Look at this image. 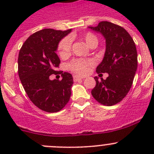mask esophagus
Returning <instances> with one entry per match:
<instances>
[{
  "mask_svg": "<svg viewBox=\"0 0 154 154\" xmlns=\"http://www.w3.org/2000/svg\"><path fill=\"white\" fill-rule=\"evenodd\" d=\"M84 77H81L79 75H74L73 76V79H74L75 82H77L80 79H83Z\"/></svg>",
  "mask_w": 154,
  "mask_h": 154,
  "instance_id": "esophagus-1",
  "label": "esophagus"
}]
</instances>
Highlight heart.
Instances as JSON below:
<instances>
[{
  "label": "heart",
  "mask_w": 154,
  "mask_h": 154,
  "mask_svg": "<svg viewBox=\"0 0 154 154\" xmlns=\"http://www.w3.org/2000/svg\"><path fill=\"white\" fill-rule=\"evenodd\" d=\"M82 40L85 42V44L88 46H92L93 45H97V38L92 33L88 32L82 36ZM71 50V39L69 38H64L62 42L59 43L58 45V51L61 56H66L69 54ZM92 64L91 61H85L81 59H75L72 61L69 65L70 69L79 74H83L86 72L88 66Z\"/></svg>",
  "instance_id": "heart-1"
}]
</instances>
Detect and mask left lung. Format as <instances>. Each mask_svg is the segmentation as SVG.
<instances>
[{"instance_id": "8db88e82", "label": "left lung", "mask_w": 154, "mask_h": 154, "mask_svg": "<svg viewBox=\"0 0 154 154\" xmlns=\"http://www.w3.org/2000/svg\"><path fill=\"white\" fill-rule=\"evenodd\" d=\"M89 29L101 34L106 40L103 61L96 68L98 73H108L106 79L95 77L96 86L92 95L101 104L112 106L126 96L137 69V51L130 34L122 27L101 21Z\"/></svg>"}]
</instances>
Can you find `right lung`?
<instances>
[{"instance_id":"right-lung-1","label":"right lung","mask_w":154,"mask_h":154,"mask_svg":"<svg viewBox=\"0 0 154 154\" xmlns=\"http://www.w3.org/2000/svg\"><path fill=\"white\" fill-rule=\"evenodd\" d=\"M72 29L57 31L45 28L28 37L18 55V75L31 101L48 112L60 111L69 101L73 84L69 72H57L60 59L56 54L60 41ZM60 73L63 79L51 80L50 75Z\"/></svg>"}]
</instances>
